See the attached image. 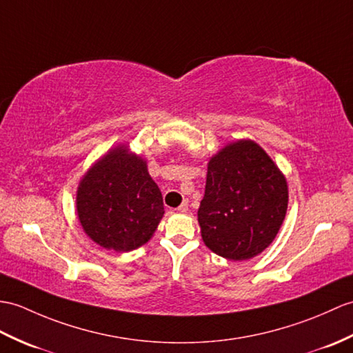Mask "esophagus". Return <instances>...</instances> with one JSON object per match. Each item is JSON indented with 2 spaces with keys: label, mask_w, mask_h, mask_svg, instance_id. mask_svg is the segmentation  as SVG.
I'll list each match as a JSON object with an SVG mask.
<instances>
[{
  "label": "esophagus",
  "mask_w": 353,
  "mask_h": 353,
  "mask_svg": "<svg viewBox=\"0 0 353 353\" xmlns=\"http://www.w3.org/2000/svg\"><path fill=\"white\" fill-rule=\"evenodd\" d=\"M188 208H190V204H188V201H183L180 206L177 208L179 212H182V214H185V212H188Z\"/></svg>",
  "instance_id": "esophagus-1"
}]
</instances>
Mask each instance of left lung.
<instances>
[{
	"label": "left lung",
	"instance_id": "1",
	"mask_svg": "<svg viewBox=\"0 0 353 353\" xmlns=\"http://www.w3.org/2000/svg\"><path fill=\"white\" fill-rule=\"evenodd\" d=\"M288 203L284 174L257 143L227 144L208 163L199 209L203 242L227 260L256 257L275 239Z\"/></svg>",
	"mask_w": 353,
	"mask_h": 353
}]
</instances>
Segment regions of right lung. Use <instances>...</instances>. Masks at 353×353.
<instances>
[{"instance_id":"right-lung-1","label":"right lung","mask_w":353,"mask_h":353,"mask_svg":"<svg viewBox=\"0 0 353 353\" xmlns=\"http://www.w3.org/2000/svg\"><path fill=\"white\" fill-rule=\"evenodd\" d=\"M77 212L85 234L105 250L128 252L150 241L163 216L162 194L147 162L117 145L81 179Z\"/></svg>"}]
</instances>
